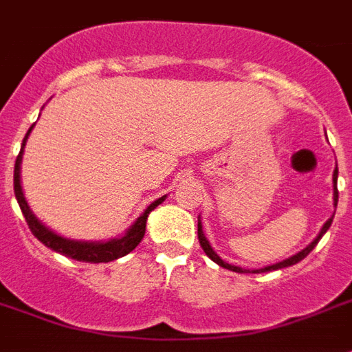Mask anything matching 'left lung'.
<instances>
[{
  "label": "left lung",
  "instance_id": "8db88e82",
  "mask_svg": "<svg viewBox=\"0 0 352 352\" xmlns=\"http://www.w3.org/2000/svg\"><path fill=\"white\" fill-rule=\"evenodd\" d=\"M332 181H334V206H336L338 205V188H336L338 168H336V170H334V177H332ZM334 212H336V210H334ZM332 218H334V216H332ZM332 218L329 219V221H327L325 225H323V229H321V232H319V234H318V238H316V240H314L307 249H302V251H299V253L294 254V256H289V258L284 260V262H278V264L267 265V267H264V270H258V272L260 273L273 272V270H280V267H288V265H294V264H297V262H301V260L305 258V256H307V254L310 253V251H312L314 248H316V245H318V241L321 240V236L325 234L327 230H329V227H331V223H332ZM197 236H199V243H201V248H203V251H205V254H206V256H208V258L214 260L216 264H219V265H221V267H225V270H230V272L249 273V272H245V270H241V267H238V265L227 264V262H223V260L219 258L218 254L214 253V249L210 248V243H208V240H206L205 234H203V229H201V221H197ZM258 272H254V273H258Z\"/></svg>",
  "mask_w": 352,
  "mask_h": 352
}]
</instances>
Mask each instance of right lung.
I'll return each instance as SVG.
<instances>
[{
  "label": "right lung",
  "instance_id": "add662e5",
  "mask_svg": "<svg viewBox=\"0 0 352 352\" xmlns=\"http://www.w3.org/2000/svg\"><path fill=\"white\" fill-rule=\"evenodd\" d=\"M33 129V127H31ZM31 129L27 131L25 138H23V144H21V149L16 157V164H14V195L18 199V205L21 208V214L25 218L29 229L33 232L36 238H38L45 248L53 249L57 253L68 256V258L79 260V262H94V264H99V262H112V260L120 258V256H125L127 253H131L138 243L142 241L144 234H146V221L149 212L158 206L164 197H160L155 203L147 206L146 212L142 214L140 218L134 221V225L131 229L122 236V238H114L111 241H75V240H66L63 236L55 234L53 230H50L47 227L40 223L38 219L34 218V214L31 212L29 205H27L25 197H23V192H21V184H20V164H21V153H23V146H25V140Z\"/></svg>",
  "mask_w": 352,
  "mask_h": 352
}]
</instances>
